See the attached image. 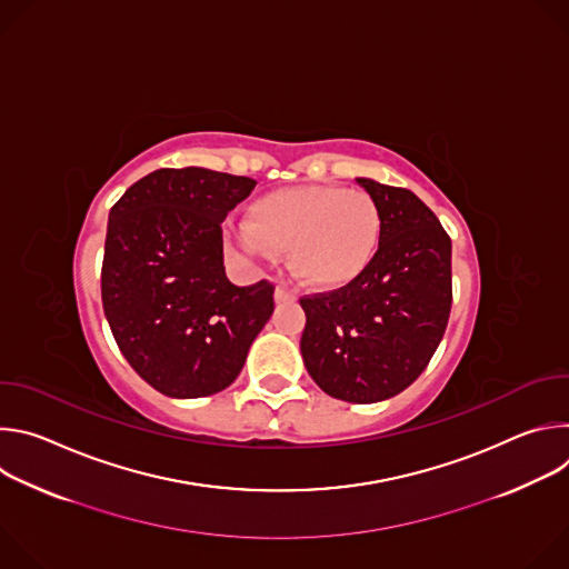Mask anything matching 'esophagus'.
Here are the masks:
<instances>
[{
    "label": "esophagus",
    "instance_id": "esophagus-1",
    "mask_svg": "<svg viewBox=\"0 0 569 569\" xmlns=\"http://www.w3.org/2000/svg\"><path fill=\"white\" fill-rule=\"evenodd\" d=\"M274 297H277V301H290V299H295L297 295H295V290L288 288L286 283H279L277 290H274Z\"/></svg>",
    "mask_w": 569,
    "mask_h": 569
}]
</instances>
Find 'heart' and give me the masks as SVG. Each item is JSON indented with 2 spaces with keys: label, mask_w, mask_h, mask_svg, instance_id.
I'll use <instances>...</instances> for the list:
<instances>
[{
  "label": "heart",
  "mask_w": 569,
  "mask_h": 569,
  "mask_svg": "<svg viewBox=\"0 0 569 569\" xmlns=\"http://www.w3.org/2000/svg\"><path fill=\"white\" fill-rule=\"evenodd\" d=\"M382 233L378 202L342 187H292L261 196L236 233L242 254L288 252L308 286L338 288L371 263Z\"/></svg>",
  "instance_id": "obj_1"
}]
</instances>
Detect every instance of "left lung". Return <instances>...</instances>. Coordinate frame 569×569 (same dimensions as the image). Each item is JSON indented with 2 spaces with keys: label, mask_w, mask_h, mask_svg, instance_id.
<instances>
[{
  "label": "left lung",
  "mask_w": 569,
  "mask_h": 569,
  "mask_svg": "<svg viewBox=\"0 0 569 569\" xmlns=\"http://www.w3.org/2000/svg\"><path fill=\"white\" fill-rule=\"evenodd\" d=\"M378 202L371 263L338 290L303 295L301 356L333 398L378 402L408 389L432 360L452 306V242L412 191L358 178Z\"/></svg>",
  "instance_id": "left-lung-1"
}]
</instances>
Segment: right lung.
<instances>
[{"mask_svg":"<svg viewBox=\"0 0 569 569\" xmlns=\"http://www.w3.org/2000/svg\"><path fill=\"white\" fill-rule=\"evenodd\" d=\"M254 180L159 169L110 209L101 297L130 367L157 391L198 398L229 387L274 310V283L233 286L222 220Z\"/></svg>","mask_w":569,"mask_h":569,"instance_id":"1","label":"right lung"}]
</instances>
